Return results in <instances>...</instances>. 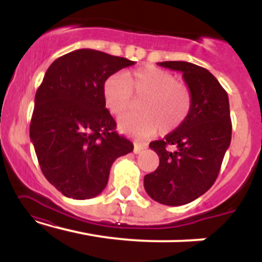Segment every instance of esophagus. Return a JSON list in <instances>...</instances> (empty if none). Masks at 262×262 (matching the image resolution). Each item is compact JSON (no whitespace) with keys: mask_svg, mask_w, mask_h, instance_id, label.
<instances>
[{"mask_svg":"<svg viewBox=\"0 0 262 262\" xmlns=\"http://www.w3.org/2000/svg\"><path fill=\"white\" fill-rule=\"evenodd\" d=\"M144 149H146V144L138 143V141H135V143H134V150H133L135 154H139V152L143 151Z\"/></svg>","mask_w":262,"mask_h":262,"instance_id":"obj_1","label":"esophagus"}]
</instances>
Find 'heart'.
<instances>
[{"mask_svg":"<svg viewBox=\"0 0 262 262\" xmlns=\"http://www.w3.org/2000/svg\"><path fill=\"white\" fill-rule=\"evenodd\" d=\"M133 95L140 101V112L119 117L123 133L148 138L160 128L170 133L185 122L193 103L192 90L185 81L176 80L166 70L148 65L135 69L125 77L121 74L108 76L103 82L104 103L111 113L121 114L130 107Z\"/></svg>","mask_w":262,"mask_h":262,"instance_id":"b5f03b06","label":"heart"}]
</instances>
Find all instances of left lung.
Wrapping results in <instances>:
<instances>
[{
  "label": "left lung",
  "mask_w": 262,
  "mask_h": 262,
  "mask_svg": "<svg viewBox=\"0 0 262 262\" xmlns=\"http://www.w3.org/2000/svg\"><path fill=\"white\" fill-rule=\"evenodd\" d=\"M158 65L181 71L193 103L179 128L150 143L160 162L144 177V187L156 202L182 206L206 193L218 177L231 140L229 98L207 69L186 61Z\"/></svg>",
  "instance_id": "8db88e82"
}]
</instances>
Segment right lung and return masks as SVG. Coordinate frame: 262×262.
<instances>
[{"mask_svg":"<svg viewBox=\"0 0 262 262\" xmlns=\"http://www.w3.org/2000/svg\"><path fill=\"white\" fill-rule=\"evenodd\" d=\"M134 61L93 49L60 56L49 66L34 98L29 135L41 172L74 200L98 196L113 161L133 151L116 132L103 82Z\"/></svg>","mask_w":262,"mask_h":262,"instance_id":"right-lung-1","label":"right lung"}]
</instances>
